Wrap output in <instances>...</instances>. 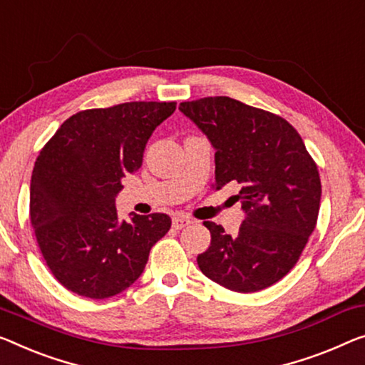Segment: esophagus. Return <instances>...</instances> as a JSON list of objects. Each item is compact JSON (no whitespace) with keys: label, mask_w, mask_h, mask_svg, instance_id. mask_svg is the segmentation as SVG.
Wrapping results in <instances>:
<instances>
[{"label":"esophagus","mask_w":365,"mask_h":365,"mask_svg":"<svg viewBox=\"0 0 365 365\" xmlns=\"http://www.w3.org/2000/svg\"><path fill=\"white\" fill-rule=\"evenodd\" d=\"M190 222H192V217H188V216H185V215H177V216H173L172 226L175 227V230H182V227L188 226Z\"/></svg>","instance_id":"1"}]
</instances>
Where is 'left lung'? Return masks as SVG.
<instances>
[{
	"instance_id": "left-lung-1",
	"label": "left lung",
	"mask_w": 365,
	"mask_h": 365,
	"mask_svg": "<svg viewBox=\"0 0 365 365\" xmlns=\"http://www.w3.org/2000/svg\"><path fill=\"white\" fill-rule=\"evenodd\" d=\"M216 149V190L241 185L246 220L235 236L203 221L211 246L200 270L232 292L264 290L290 272L317 226L322 180L297 129L282 116L230 96H206L178 106Z\"/></svg>"
}]
</instances>
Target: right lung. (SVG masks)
I'll use <instances>...</instances> for the list:
<instances>
[{
  "label": "right lung",
  "mask_w": 365,
  "mask_h": 365,
  "mask_svg": "<svg viewBox=\"0 0 365 365\" xmlns=\"http://www.w3.org/2000/svg\"><path fill=\"white\" fill-rule=\"evenodd\" d=\"M175 108V101H130L80 111L41 149L31 178V225L48 270L67 290L96 300L126 290L170 230L164 213L119 221L114 197Z\"/></svg>",
  "instance_id": "right-lung-1"
}]
</instances>
